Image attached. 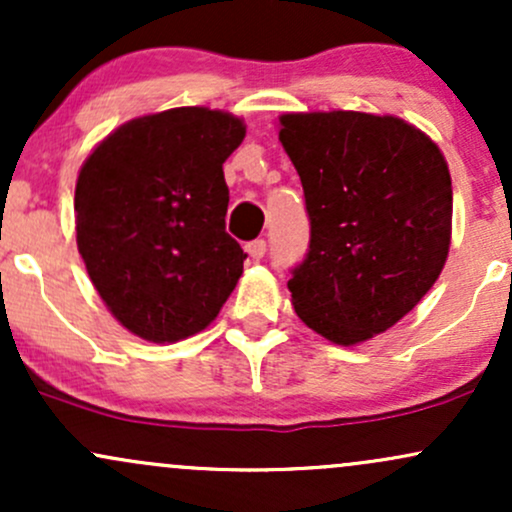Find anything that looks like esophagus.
Masks as SVG:
<instances>
[{
    "label": "esophagus",
    "instance_id": "esophagus-1",
    "mask_svg": "<svg viewBox=\"0 0 512 512\" xmlns=\"http://www.w3.org/2000/svg\"><path fill=\"white\" fill-rule=\"evenodd\" d=\"M245 252H248L252 260H262L264 252H267V240H264V238L250 240V243L245 245Z\"/></svg>",
    "mask_w": 512,
    "mask_h": 512
}]
</instances>
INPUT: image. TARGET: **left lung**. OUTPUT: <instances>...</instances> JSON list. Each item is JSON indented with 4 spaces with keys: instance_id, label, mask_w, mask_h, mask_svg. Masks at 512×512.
<instances>
[{
    "instance_id": "1",
    "label": "left lung",
    "mask_w": 512,
    "mask_h": 512,
    "mask_svg": "<svg viewBox=\"0 0 512 512\" xmlns=\"http://www.w3.org/2000/svg\"><path fill=\"white\" fill-rule=\"evenodd\" d=\"M279 139L301 175L310 245L291 269L293 308L334 344L390 330L448 260L452 182L421 129L354 110L289 113Z\"/></svg>"
}]
</instances>
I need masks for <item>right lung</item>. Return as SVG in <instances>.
<instances>
[{
	"label": "right lung",
	"instance_id": "add662e5",
	"mask_svg": "<svg viewBox=\"0 0 512 512\" xmlns=\"http://www.w3.org/2000/svg\"><path fill=\"white\" fill-rule=\"evenodd\" d=\"M245 125L209 108H173L117 127L79 170L76 245L122 327L156 344L202 332L243 274L226 233L223 161Z\"/></svg>",
	"mask_w": 512,
	"mask_h": 512
}]
</instances>
